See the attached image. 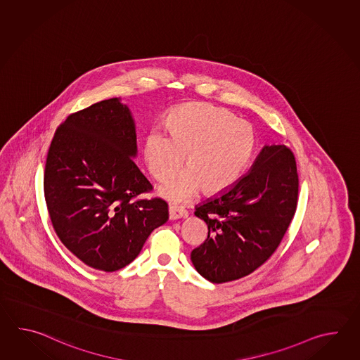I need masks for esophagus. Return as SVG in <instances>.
Segmentation results:
<instances>
[{"mask_svg": "<svg viewBox=\"0 0 360 360\" xmlns=\"http://www.w3.org/2000/svg\"><path fill=\"white\" fill-rule=\"evenodd\" d=\"M169 220H172V221L179 220V219H185V217H188V212L181 207L169 206Z\"/></svg>", "mask_w": 360, "mask_h": 360, "instance_id": "obj_1", "label": "esophagus"}]
</instances>
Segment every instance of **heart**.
<instances>
[{
    "label": "heart",
    "mask_w": 360,
    "mask_h": 360,
    "mask_svg": "<svg viewBox=\"0 0 360 360\" xmlns=\"http://www.w3.org/2000/svg\"><path fill=\"white\" fill-rule=\"evenodd\" d=\"M169 136L153 132L146 139L144 160L155 180L175 175L186 155V169L160 188L171 202L193 198L200 188L206 194L228 189L245 171L255 148L250 124L239 122L221 108L189 104L169 118Z\"/></svg>",
    "instance_id": "obj_1"
}]
</instances>
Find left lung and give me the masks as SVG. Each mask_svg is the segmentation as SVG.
<instances>
[{"instance_id": "8db88e82", "label": "left lung", "mask_w": 360, "mask_h": 360, "mask_svg": "<svg viewBox=\"0 0 360 360\" xmlns=\"http://www.w3.org/2000/svg\"><path fill=\"white\" fill-rule=\"evenodd\" d=\"M295 155L282 144L265 146L250 171L195 207L208 236L191 262L212 283L251 274L274 253L297 206Z\"/></svg>"}]
</instances>
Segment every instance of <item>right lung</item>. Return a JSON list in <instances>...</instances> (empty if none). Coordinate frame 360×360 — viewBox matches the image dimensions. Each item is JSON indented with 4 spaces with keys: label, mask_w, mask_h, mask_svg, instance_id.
Instances as JSON below:
<instances>
[{
    "label": "right lung",
    "mask_w": 360,
    "mask_h": 360,
    "mask_svg": "<svg viewBox=\"0 0 360 360\" xmlns=\"http://www.w3.org/2000/svg\"><path fill=\"white\" fill-rule=\"evenodd\" d=\"M136 157L135 120L120 98L69 115L55 131L44 175L47 210L61 243L91 268H124L169 220L165 200H132L152 191Z\"/></svg>",
    "instance_id": "obj_1"
}]
</instances>
